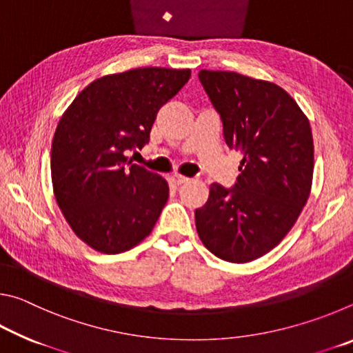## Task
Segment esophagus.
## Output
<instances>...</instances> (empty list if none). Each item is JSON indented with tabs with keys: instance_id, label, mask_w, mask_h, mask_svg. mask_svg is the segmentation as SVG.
Masks as SVG:
<instances>
[{
	"instance_id": "34e87169",
	"label": "esophagus",
	"mask_w": 353,
	"mask_h": 353,
	"mask_svg": "<svg viewBox=\"0 0 353 353\" xmlns=\"http://www.w3.org/2000/svg\"><path fill=\"white\" fill-rule=\"evenodd\" d=\"M188 181H190L188 177L181 176V174H172L171 176V182H172V185H176V187H179V185H182V183H187Z\"/></svg>"
}]
</instances>
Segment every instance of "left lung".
I'll use <instances>...</instances> for the list:
<instances>
[{
	"mask_svg": "<svg viewBox=\"0 0 353 353\" xmlns=\"http://www.w3.org/2000/svg\"><path fill=\"white\" fill-rule=\"evenodd\" d=\"M223 121L227 146L243 154L232 188L210 185L194 212L204 246L219 259L248 263L283 240L312 190L314 146L301 107L276 83L234 71H199Z\"/></svg>",
	"mask_w": 353,
	"mask_h": 353,
	"instance_id": "left-lung-1",
	"label": "left lung"
}]
</instances>
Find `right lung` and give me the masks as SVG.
<instances>
[{
	"mask_svg": "<svg viewBox=\"0 0 353 353\" xmlns=\"http://www.w3.org/2000/svg\"><path fill=\"white\" fill-rule=\"evenodd\" d=\"M190 76L146 67L99 77L59 119L51 146L54 196L74 234L94 250L124 252L152 232L168 182L124 154L146 145L160 107Z\"/></svg>",
	"mask_w": 353,
	"mask_h": 353,
	"instance_id": "1",
	"label": "right lung"
}]
</instances>
